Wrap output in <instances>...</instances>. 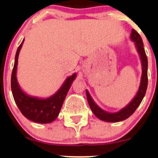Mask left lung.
Masks as SVG:
<instances>
[{
	"label": "left lung",
	"mask_w": 158,
	"mask_h": 158,
	"mask_svg": "<svg viewBox=\"0 0 158 158\" xmlns=\"http://www.w3.org/2000/svg\"><path fill=\"white\" fill-rule=\"evenodd\" d=\"M131 41L135 42L136 49H137V52L139 53V59L141 60V64H142V76H141L140 84L137 93L136 94L135 97L132 99V100L128 103L125 108L119 110V111L114 112V113H110V112H107L106 110L99 108V106L96 104L94 99H92L91 96L90 95L89 92L86 90V96L88 99V104L91 109L92 112L94 115L101 120L105 121V122L108 123H116L120 122V121L125 120L130 117L134 112L135 111L137 107L139 106L141 102H142L143 97L146 94V89H147L148 85V59L147 56L146 55L144 48H143V40L141 39L140 35L136 30L132 29L131 33Z\"/></svg>",
	"instance_id": "1"
}]
</instances>
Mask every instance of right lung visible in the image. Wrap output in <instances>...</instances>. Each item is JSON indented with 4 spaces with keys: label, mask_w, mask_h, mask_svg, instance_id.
I'll use <instances>...</instances> for the list:
<instances>
[{
    "label": "right lung",
    "mask_w": 158,
    "mask_h": 158,
    "mask_svg": "<svg viewBox=\"0 0 158 158\" xmlns=\"http://www.w3.org/2000/svg\"><path fill=\"white\" fill-rule=\"evenodd\" d=\"M23 41L24 39L20 44L15 54V64L11 77L12 95L16 105L26 118L38 123H52L57 118L72 82L77 77V73H73L67 78L61 88L51 97L44 99L28 95L21 88L16 77L19 52Z\"/></svg>",
    "instance_id": "1"
}]
</instances>
